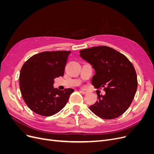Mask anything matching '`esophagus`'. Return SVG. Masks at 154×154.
<instances>
[{
  "instance_id": "34e87169",
  "label": "esophagus",
  "mask_w": 154,
  "mask_h": 154,
  "mask_svg": "<svg viewBox=\"0 0 154 154\" xmlns=\"http://www.w3.org/2000/svg\"><path fill=\"white\" fill-rule=\"evenodd\" d=\"M80 92L82 93V94H86L87 93V91H83V90H82V91H80Z\"/></svg>"
}]
</instances>
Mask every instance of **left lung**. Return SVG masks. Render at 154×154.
<instances>
[{
    "mask_svg": "<svg viewBox=\"0 0 154 154\" xmlns=\"http://www.w3.org/2000/svg\"><path fill=\"white\" fill-rule=\"evenodd\" d=\"M80 57L95 70L92 84L104 87V96L89 106L98 117L112 119L127 110L136 94L137 79L132 63L124 54L107 46H97L80 51Z\"/></svg>",
    "mask_w": 154,
    "mask_h": 154,
    "instance_id": "obj_1",
    "label": "left lung"
}]
</instances>
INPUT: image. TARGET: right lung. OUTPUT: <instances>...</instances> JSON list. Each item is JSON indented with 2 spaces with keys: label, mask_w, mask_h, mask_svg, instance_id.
I'll return each mask as SVG.
<instances>
[{
  "label": "right lung",
  "mask_w": 154,
  "mask_h": 154,
  "mask_svg": "<svg viewBox=\"0 0 154 154\" xmlns=\"http://www.w3.org/2000/svg\"><path fill=\"white\" fill-rule=\"evenodd\" d=\"M71 51H44L35 54L23 65L19 80L26 104L43 116L58 113L66 106L72 88H54V79L63 76Z\"/></svg>",
  "instance_id": "add662e5"
}]
</instances>
